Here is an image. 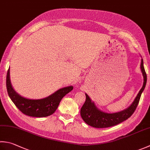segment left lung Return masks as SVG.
<instances>
[{"label": "left lung", "mask_w": 150, "mask_h": 150, "mask_svg": "<svg viewBox=\"0 0 150 150\" xmlns=\"http://www.w3.org/2000/svg\"><path fill=\"white\" fill-rule=\"evenodd\" d=\"M140 69H141L144 78L143 86L142 88L140 90L133 103L124 110L116 113L103 112L96 107L93 101H92L90 97L86 93H85L86 101L81 109V116L84 122L88 125L96 128H105L118 125L120 123H122L129 118L136 110L140 101V96L145 88L146 82H147V75L144 67L142 58L141 59V64H140Z\"/></svg>", "instance_id": "1"}]
</instances>
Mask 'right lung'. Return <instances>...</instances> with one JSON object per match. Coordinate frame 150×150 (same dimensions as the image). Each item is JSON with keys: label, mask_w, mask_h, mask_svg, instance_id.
<instances>
[{"label": "right lung", "mask_w": 150, "mask_h": 150, "mask_svg": "<svg viewBox=\"0 0 150 150\" xmlns=\"http://www.w3.org/2000/svg\"><path fill=\"white\" fill-rule=\"evenodd\" d=\"M6 88L8 96L15 105L25 115L32 117H46L53 114L60 101L73 89L72 86L62 88L51 96L40 99H30L21 96L13 88L10 78V68L6 76Z\"/></svg>", "instance_id": "obj_1"}]
</instances>
